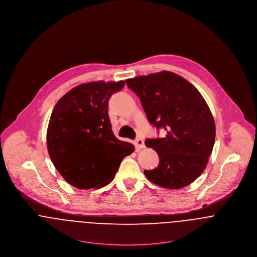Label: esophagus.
Here are the masks:
<instances>
[{"label": "esophagus", "instance_id": "1", "mask_svg": "<svg viewBox=\"0 0 257 257\" xmlns=\"http://www.w3.org/2000/svg\"><path fill=\"white\" fill-rule=\"evenodd\" d=\"M135 144H136L137 148H139V149H145V148H146L145 142H144V140H143L142 138H138V139H136Z\"/></svg>", "mask_w": 257, "mask_h": 257}]
</instances>
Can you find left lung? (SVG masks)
I'll use <instances>...</instances> for the list:
<instances>
[{"label": "left lung", "instance_id": "1", "mask_svg": "<svg viewBox=\"0 0 257 257\" xmlns=\"http://www.w3.org/2000/svg\"><path fill=\"white\" fill-rule=\"evenodd\" d=\"M126 84L151 124L167 132L146 140L159 156V165L145 170L146 177L164 188L187 186L205 170L214 144L215 125L205 99L186 79L167 71L129 78Z\"/></svg>", "mask_w": 257, "mask_h": 257}]
</instances>
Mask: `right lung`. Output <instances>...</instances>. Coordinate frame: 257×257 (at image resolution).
Wrapping results in <instances>:
<instances>
[{
	"label": "right lung",
	"instance_id": "obj_1",
	"mask_svg": "<svg viewBox=\"0 0 257 257\" xmlns=\"http://www.w3.org/2000/svg\"><path fill=\"white\" fill-rule=\"evenodd\" d=\"M120 81L83 83L54 106L46 134L47 150L61 176L79 189L100 188L114 179L121 161L135 147L113 135L107 108Z\"/></svg>",
	"mask_w": 257,
	"mask_h": 257
}]
</instances>
